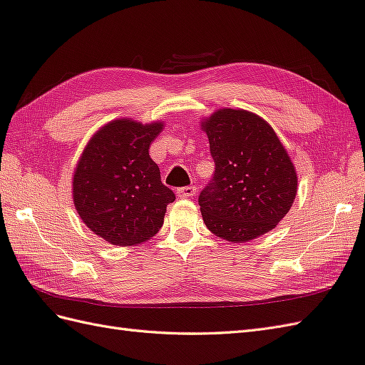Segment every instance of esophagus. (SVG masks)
<instances>
[{"label":"esophagus","mask_w":365,"mask_h":365,"mask_svg":"<svg viewBox=\"0 0 365 365\" xmlns=\"http://www.w3.org/2000/svg\"><path fill=\"white\" fill-rule=\"evenodd\" d=\"M195 194V188L194 186H185V188H179L177 190V195L182 199H186V197H192V195Z\"/></svg>","instance_id":"esophagus-1"}]
</instances>
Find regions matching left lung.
I'll use <instances>...</instances> for the list:
<instances>
[{"label":"left lung","mask_w":365,"mask_h":365,"mask_svg":"<svg viewBox=\"0 0 365 365\" xmlns=\"http://www.w3.org/2000/svg\"><path fill=\"white\" fill-rule=\"evenodd\" d=\"M202 129L216 165L199 195L205 225L232 244L273 230L297 191L294 165L273 128L253 112L223 108Z\"/></svg>","instance_id":"left-lung-1"}]
</instances>
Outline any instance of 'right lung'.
<instances>
[{
    "label": "right lung",
    "instance_id": "add662e5",
    "mask_svg": "<svg viewBox=\"0 0 365 365\" xmlns=\"http://www.w3.org/2000/svg\"><path fill=\"white\" fill-rule=\"evenodd\" d=\"M162 121H109L89 140L73 173V205L85 225L108 244L140 245L163 225L174 192L162 183L149 145Z\"/></svg>",
    "mask_w": 365,
    "mask_h": 365
}]
</instances>
